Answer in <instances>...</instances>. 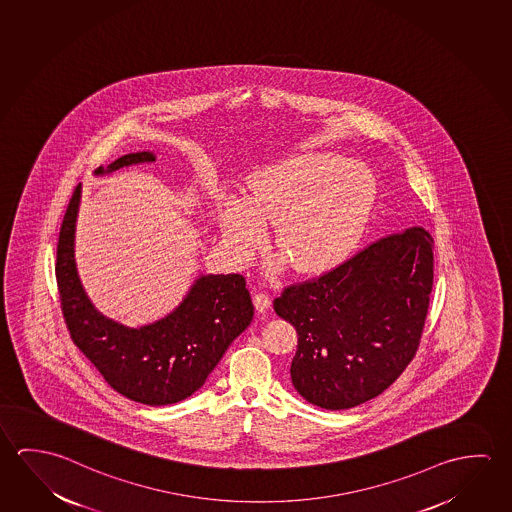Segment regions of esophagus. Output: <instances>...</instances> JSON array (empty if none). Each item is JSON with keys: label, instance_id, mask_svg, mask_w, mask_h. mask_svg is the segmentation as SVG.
<instances>
[{"label": "esophagus", "instance_id": "34e87169", "mask_svg": "<svg viewBox=\"0 0 512 512\" xmlns=\"http://www.w3.org/2000/svg\"><path fill=\"white\" fill-rule=\"evenodd\" d=\"M253 305L259 312H266L271 307V298L266 293H257L253 296Z\"/></svg>", "mask_w": 512, "mask_h": 512}]
</instances>
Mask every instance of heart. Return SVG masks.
<instances>
[{
	"instance_id": "obj_1",
	"label": "heart",
	"mask_w": 512,
	"mask_h": 512,
	"mask_svg": "<svg viewBox=\"0 0 512 512\" xmlns=\"http://www.w3.org/2000/svg\"><path fill=\"white\" fill-rule=\"evenodd\" d=\"M371 171L328 153H309L264 169L250 180L248 203L230 198L219 221L237 255L275 227L278 252L296 271L316 273L346 259L361 241L375 203Z\"/></svg>"
}]
</instances>
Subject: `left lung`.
Instances as JSON below:
<instances>
[{
    "label": "left lung",
    "instance_id": "1",
    "mask_svg": "<svg viewBox=\"0 0 512 512\" xmlns=\"http://www.w3.org/2000/svg\"><path fill=\"white\" fill-rule=\"evenodd\" d=\"M432 284L434 239L414 227L284 287L273 307L298 334L294 389L328 411L384 393L418 352Z\"/></svg>",
    "mask_w": 512,
    "mask_h": 512
}]
</instances>
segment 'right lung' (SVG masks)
<instances>
[{
	"label": "right lung",
	"instance_id": "obj_1",
	"mask_svg": "<svg viewBox=\"0 0 512 512\" xmlns=\"http://www.w3.org/2000/svg\"><path fill=\"white\" fill-rule=\"evenodd\" d=\"M150 151L128 153L96 175L153 162ZM80 185L60 227L55 277L60 309L73 343L112 389L144 405L182 402L205 384L235 337L252 323L253 303L243 275H205L166 318L128 328L105 318L87 298L75 266Z\"/></svg>",
	"mask_w": 512,
	"mask_h": 512
}]
</instances>
